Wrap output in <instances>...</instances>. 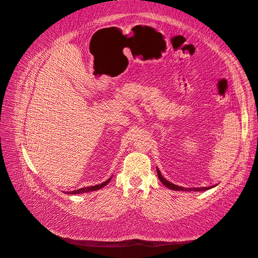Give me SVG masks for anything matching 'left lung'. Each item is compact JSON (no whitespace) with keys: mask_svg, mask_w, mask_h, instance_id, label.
Instances as JSON below:
<instances>
[{"mask_svg":"<svg viewBox=\"0 0 258 258\" xmlns=\"http://www.w3.org/2000/svg\"><path fill=\"white\" fill-rule=\"evenodd\" d=\"M157 175H158L159 180L163 182V184H165L166 187H168L169 189L176 190V191H205V190H208V189H210L212 187V185H211V187H202V188H183V187H179V185H176V184H173L169 181H167L166 179L163 176H161L159 169H157Z\"/></svg>","mask_w":258,"mask_h":258,"instance_id":"1","label":"left lung"}]
</instances>
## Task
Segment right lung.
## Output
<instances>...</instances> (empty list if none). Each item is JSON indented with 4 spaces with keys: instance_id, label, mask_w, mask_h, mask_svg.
Instances as JSON below:
<instances>
[{
    "instance_id": "1",
    "label": "right lung",
    "mask_w": 258,
    "mask_h": 258,
    "mask_svg": "<svg viewBox=\"0 0 258 258\" xmlns=\"http://www.w3.org/2000/svg\"><path fill=\"white\" fill-rule=\"evenodd\" d=\"M110 180H111V178H110V179H107L106 181L102 182V183H100V184H95V185H92V187H86V188H80V189L74 190V191H69V192H67V194H69V195H79V194L90 192V191L99 190V189H101L102 187H104V185H106V183H109V182H110Z\"/></svg>"
}]
</instances>
